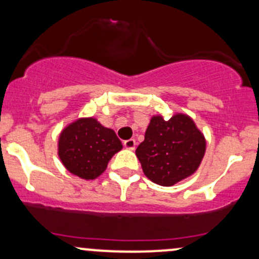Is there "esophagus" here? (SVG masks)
Segmentation results:
<instances>
[{
	"instance_id": "1",
	"label": "esophagus",
	"mask_w": 259,
	"mask_h": 259,
	"mask_svg": "<svg viewBox=\"0 0 259 259\" xmlns=\"http://www.w3.org/2000/svg\"><path fill=\"white\" fill-rule=\"evenodd\" d=\"M136 141L135 140H128V141H124L123 142V146L126 149H131V151H133V149L136 148Z\"/></svg>"
}]
</instances>
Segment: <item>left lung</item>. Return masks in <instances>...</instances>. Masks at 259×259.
I'll use <instances>...</instances> for the list:
<instances>
[{
    "label": "left lung",
    "instance_id": "1",
    "mask_svg": "<svg viewBox=\"0 0 259 259\" xmlns=\"http://www.w3.org/2000/svg\"><path fill=\"white\" fill-rule=\"evenodd\" d=\"M205 152L204 133L190 116L177 112L169 119L152 116L136 155L151 182L171 186L195 173Z\"/></svg>",
    "mask_w": 259,
    "mask_h": 259
}]
</instances>
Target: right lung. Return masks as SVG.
I'll list each match as a JSON object with an SVG mask.
<instances>
[{
    "label": "right lung",
    "mask_w": 259,
    "mask_h": 259,
    "mask_svg": "<svg viewBox=\"0 0 259 259\" xmlns=\"http://www.w3.org/2000/svg\"><path fill=\"white\" fill-rule=\"evenodd\" d=\"M122 149L115 131L95 117H80L59 133L58 155L66 170L84 180L99 178L111 158Z\"/></svg>",
    "instance_id": "1"
}]
</instances>
